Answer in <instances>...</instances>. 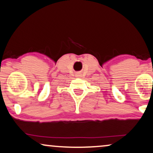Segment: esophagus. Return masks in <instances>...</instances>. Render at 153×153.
I'll return each mask as SVG.
<instances>
[{
    "mask_svg": "<svg viewBox=\"0 0 153 153\" xmlns=\"http://www.w3.org/2000/svg\"><path fill=\"white\" fill-rule=\"evenodd\" d=\"M80 74H76V77H78H78H80Z\"/></svg>",
    "mask_w": 153,
    "mask_h": 153,
    "instance_id": "obj_1",
    "label": "esophagus"
}]
</instances>
